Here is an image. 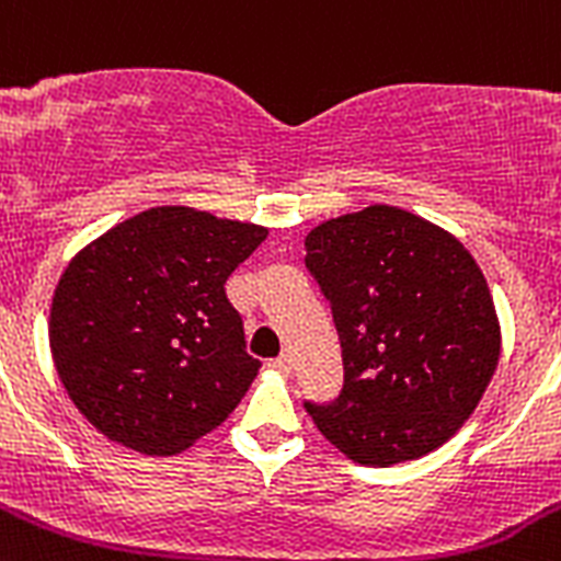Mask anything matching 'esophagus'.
I'll return each instance as SVG.
<instances>
[{
	"mask_svg": "<svg viewBox=\"0 0 561 561\" xmlns=\"http://www.w3.org/2000/svg\"><path fill=\"white\" fill-rule=\"evenodd\" d=\"M271 365H274V368L279 370V374H290V370H293V359H290V354H282V357H276L274 363H271Z\"/></svg>",
	"mask_w": 561,
	"mask_h": 561,
	"instance_id": "34e87169",
	"label": "esophagus"
}]
</instances>
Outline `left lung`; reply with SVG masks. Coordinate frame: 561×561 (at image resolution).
I'll return each instance as SVG.
<instances>
[{
	"instance_id": "8db88e82",
	"label": "left lung",
	"mask_w": 561,
	"mask_h": 561,
	"mask_svg": "<svg viewBox=\"0 0 561 561\" xmlns=\"http://www.w3.org/2000/svg\"><path fill=\"white\" fill-rule=\"evenodd\" d=\"M305 249L343 352L337 399L305 404L316 426L374 468L443 446L473 415L501 357L493 296L473 256L387 204L321 224Z\"/></svg>"
}]
</instances>
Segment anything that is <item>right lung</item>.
<instances>
[{"mask_svg":"<svg viewBox=\"0 0 561 561\" xmlns=\"http://www.w3.org/2000/svg\"><path fill=\"white\" fill-rule=\"evenodd\" d=\"M265 238L256 224L154 207L68 263L51 298V357L104 437L171 457L227 421L260 359L224 285Z\"/></svg>","mask_w":561,"mask_h":561,"instance_id":"add662e5","label":"right lung"}]
</instances>
